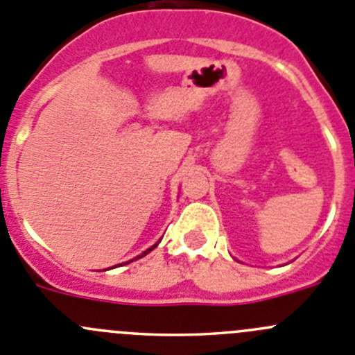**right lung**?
I'll use <instances>...</instances> for the list:
<instances>
[{"mask_svg":"<svg viewBox=\"0 0 355 355\" xmlns=\"http://www.w3.org/2000/svg\"><path fill=\"white\" fill-rule=\"evenodd\" d=\"M159 241H161V240H159ZM159 241H157V243H154V245H152V247H150V248H147V250H145V252H144V254H141V256L135 257V259H140V257L147 256V254H148V252H152V250H154V248H155V247H157V245H159ZM131 261H132V259H131ZM131 261H128V263H131ZM117 266H119V264H117ZM112 268H114V266H112Z\"/></svg>","mask_w":355,"mask_h":355,"instance_id":"right-lung-1","label":"right lung"}]
</instances>
